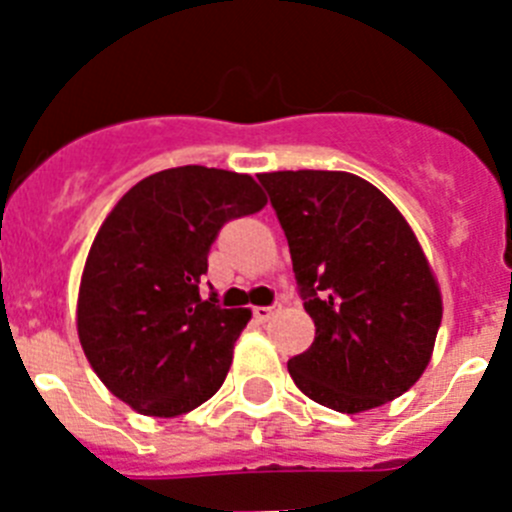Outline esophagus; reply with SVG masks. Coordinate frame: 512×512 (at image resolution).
<instances>
[{
    "label": "esophagus",
    "mask_w": 512,
    "mask_h": 512,
    "mask_svg": "<svg viewBox=\"0 0 512 512\" xmlns=\"http://www.w3.org/2000/svg\"><path fill=\"white\" fill-rule=\"evenodd\" d=\"M282 310V305H269V307H253V318L259 320V323H266L271 320L277 312Z\"/></svg>",
    "instance_id": "1"
}]
</instances>
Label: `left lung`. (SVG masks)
I'll list each match as a JSON object with an SVG mask.
<instances>
[{
    "label": "left lung",
    "instance_id": "left-lung-1",
    "mask_svg": "<svg viewBox=\"0 0 512 512\" xmlns=\"http://www.w3.org/2000/svg\"><path fill=\"white\" fill-rule=\"evenodd\" d=\"M287 235L315 341L287 369L310 400L364 413L408 392L433 356L441 289L402 212L348 171L259 174Z\"/></svg>",
    "mask_w": 512,
    "mask_h": 512
}]
</instances>
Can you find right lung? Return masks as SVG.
Wrapping results in <instances>:
<instances>
[{
    "label": "right lung",
    "mask_w": 512,
    "mask_h": 512,
    "mask_svg": "<svg viewBox=\"0 0 512 512\" xmlns=\"http://www.w3.org/2000/svg\"><path fill=\"white\" fill-rule=\"evenodd\" d=\"M266 194L248 174L176 166L122 194L89 248L76 330L104 387L153 418L210 400L233 361L251 310L200 297L207 253L228 220Z\"/></svg>",
    "instance_id": "add662e5"
}]
</instances>
